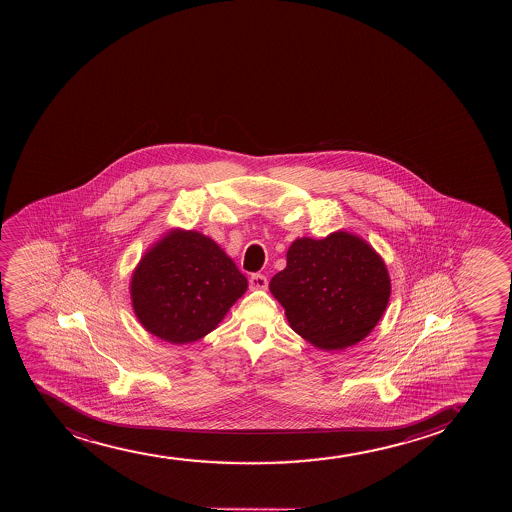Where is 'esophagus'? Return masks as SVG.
Instances as JSON below:
<instances>
[{"label": "esophagus", "instance_id": "obj_1", "mask_svg": "<svg viewBox=\"0 0 512 512\" xmlns=\"http://www.w3.org/2000/svg\"><path fill=\"white\" fill-rule=\"evenodd\" d=\"M249 285L251 288H266L268 287V278L263 273H253L249 278Z\"/></svg>", "mask_w": 512, "mask_h": 512}]
</instances>
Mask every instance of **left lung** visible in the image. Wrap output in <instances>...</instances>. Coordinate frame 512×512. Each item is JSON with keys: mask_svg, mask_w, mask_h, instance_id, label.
Segmentation results:
<instances>
[{"mask_svg": "<svg viewBox=\"0 0 512 512\" xmlns=\"http://www.w3.org/2000/svg\"><path fill=\"white\" fill-rule=\"evenodd\" d=\"M270 290L295 333L314 347L341 350L371 333L388 306L391 282L367 242L335 232L321 241L297 239Z\"/></svg>", "mask_w": 512, "mask_h": 512, "instance_id": "1", "label": "left lung"}]
</instances>
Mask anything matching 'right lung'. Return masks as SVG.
<instances>
[{
    "label": "right lung",
    "instance_id": "obj_1",
    "mask_svg": "<svg viewBox=\"0 0 512 512\" xmlns=\"http://www.w3.org/2000/svg\"><path fill=\"white\" fill-rule=\"evenodd\" d=\"M246 288V277L212 239L176 230L136 266L131 299L152 335L183 345L217 328Z\"/></svg>",
    "mask_w": 512,
    "mask_h": 512
}]
</instances>
